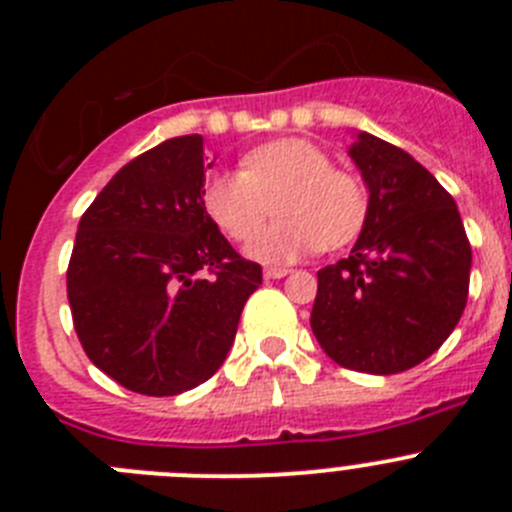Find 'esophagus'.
Segmentation results:
<instances>
[{"label":"esophagus","instance_id":"1","mask_svg":"<svg viewBox=\"0 0 512 512\" xmlns=\"http://www.w3.org/2000/svg\"><path fill=\"white\" fill-rule=\"evenodd\" d=\"M287 274H292V269H282V266H269V269H264L266 279H282Z\"/></svg>","mask_w":512,"mask_h":512}]
</instances>
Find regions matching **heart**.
<instances>
[{"label": "heart", "instance_id": "b5f03b06", "mask_svg": "<svg viewBox=\"0 0 512 512\" xmlns=\"http://www.w3.org/2000/svg\"><path fill=\"white\" fill-rule=\"evenodd\" d=\"M243 171H220L205 184V207L230 238L246 241L270 214L283 215L253 236L246 251L261 261H295L320 246H346L364 225L366 194L354 176L302 138L271 140L243 156Z\"/></svg>", "mask_w": 512, "mask_h": 512}]
</instances>
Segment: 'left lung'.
<instances>
[{
    "mask_svg": "<svg viewBox=\"0 0 512 512\" xmlns=\"http://www.w3.org/2000/svg\"><path fill=\"white\" fill-rule=\"evenodd\" d=\"M348 156L369 205L348 259L318 271L310 325L336 364L397 374L438 351L459 323L472 248L454 197L408 151L359 130Z\"/></svg>",
    "mask_w": 512,
    "mask_h": 512,
    "instance_id": "8db88e82",
    "label": "left lung"
}]
</instances>
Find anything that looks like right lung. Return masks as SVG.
<instances>
[{
    "label": "right lung",
    "instance_id": "1",
    "mask_svg": "<svg viewBox=\"0 0 512 512\" xmlns=\"http://www.w3.org/2000/svg\"><path fill=\"white\" fill-rule=\"evenodd\" d=\"M202 135L140 153L81 215L66 289L81 346L128 390L169 397L207 382L235 341L261 266L205 207Z\"/></svg>",
    "mask_w": 512,
    "mask_h": 512
}]
</instances>
